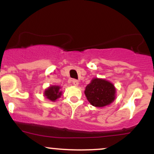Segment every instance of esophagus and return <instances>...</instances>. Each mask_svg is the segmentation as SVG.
I'll list each match as a JSON object with an SVG mask.
<instances>
[{"label": "esophagus", "instance_id": "34e87169", "mask_svg": "<svg viewBox=\"0 0 154 154\" xmlns=\"http://www.w3.org/2000/svg\"><path fill=\"white\" fill-rule=\"evenodd\" d=\"M72 83H73L74 85L77 86L79 85V81L77 79H72Z\"/></svg>", "mask_w": 154, "mask_h": 154}]
</instances>
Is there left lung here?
Returning <instances> with one entry per match:
<instances>
[{"label": "left lung", "mask_w": 154, "mask_h": 154, "mask_svg": "<svg viewBox=\"0 0 154 154\" xmlns=\"http://www.w3.org/2000/svg\"><path fill=\"white\" fill-rule=\"evenodd\" d=\"M116 88L114 84L102 78H93L86 86L85 94L90 103L95 107H104L114 101Z\"/></svg>", "instance_id": "obj_1"}]
</instances>
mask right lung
Here are the masks:
<instances>
[{
	"label": "right lung",
	"mask_w": 154,
	"mask_h": 154,
	"mask_svg": "<svg viewBox=\"0 0 154 154\" xmlns=\"http://www.w3.org/2000/svg\"><path fill=\"white\" fill-rule=\"evenodd\" d=\"M62 95L61 87L59 85H51L44 91V96L51 101H56Z\"/></svg>",
	"instance_id": "right-lung-1"
}]
</instances>
